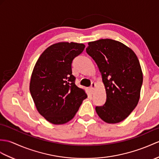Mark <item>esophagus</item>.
Instances as JSON below:
<instances>
[{"instance_id":"34e87169","label":"esophagus","mask_w":159,"mask_h":159,"mask_svg":"<svg viewBox=\"0 0 159 159\" xmlns=\"http://www.w3.org/2000/svg\"><path fill=\"white\" fill-rule=\"evenodd\" d=\"M95 86H96V84H95V83H92L91 84V87H90V89H91V92L92 93H93L94 91H95Z\"/></svg>"}]
</instances>
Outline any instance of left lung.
Wrapping results in <instances>:
<instances>
[{
	"instance_id": "8db88e82",
	"label": "left lung",
	"mask_w": 159,
	"mask_h": 159,
	"mask_svg": "<svg viewBox=\"0 0 159 159\" xmlns=\"http://www.w3.org/2000/svg\"><path fill=\"white\" fill-rule=\"evenodd\" d=\"M86 51L96 63L106 92L104 106L95 111L102 120L114 124L123 121L137 106L143 83L141 66L134 51L112 39L88 43Z\"/></svg>"
}]
</instances>
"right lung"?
<instances>
[{"mask_svg":"<svg viewBox=\"0 0 159 159\" xmlns=\"http://www.w3.org/2000/svg\"><path fill=\"white\" fill-rule=\"evenodd\" d=\"M83 43L60 42L43 51L33 69L30 91L38 112L49 123L72 120L87 95L75 84L74 58L83 52Z\"/></svg>","mask_w":159,"mask_h":159,"instance_id":"add662e5","label":"right lung"}]
</instances>
